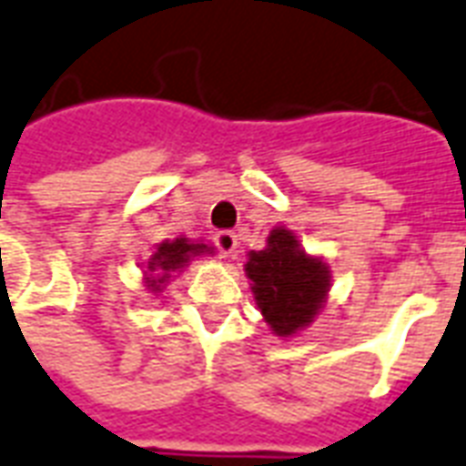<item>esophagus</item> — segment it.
Returning <instances> with one entry per match:
<instances>
[{
    "label": "esophagus",
    "instance_id": "34e87169",
    "mask_svg": "<svg viewBox=\"0 0 466 466\" xmlns=\"http://www.w3.org/2000/svg\"><path fill=\"white\" fill-rule=\"evenodd\" d=\"M214 243L223 258H230L238 248V236L236 233H230V230H218V233L214 236Z\"/></svg>",
    "mask_w": 466,
    "mask_h": 466
}]
</instances>
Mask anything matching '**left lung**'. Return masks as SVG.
<instances>
[{"label": "left lung", "mask_w": 466, "mask_h": 466, "mask_svg": "<svg viewBox=\"0 0 466 466\" xmlns=\"http://www.w3.org/2000/svg\"><path fill=\"white\" fill-rule=\"evenodd\" d=\"M245 274L267 326L282 338L304 330L330 291L326 262L309 255L297 236L282 226L267 236L265 250L248 252Z\"/></svg>", "instance_id": "obj_1"}]
</instances>
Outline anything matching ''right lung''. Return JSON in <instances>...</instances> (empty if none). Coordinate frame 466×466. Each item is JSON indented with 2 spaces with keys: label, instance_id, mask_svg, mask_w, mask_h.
I'll return each instance as SVG.
<instances>
[{
  "label": "right lung",
  "instance_id": "obj_1",
  "mask_svg": "<svg viewBox=\"0 0 466 466\" xmlns=\"http://www.w3.org/2000/svg\"><path fill=\"white\" fill-rule=\"evenodd\" d=\"M201 252H214L208 245L189 240V238H175V240H165L157 245V250L150 255L146 265V287L150 291H162L167 284L169 274L179 272L187 262Z\"/></svg>",
  "mask_w": 466,
  "mask_h": 466
}]
</instances>
